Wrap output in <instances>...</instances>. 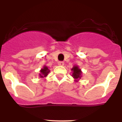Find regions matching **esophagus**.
<instances>
[{"mask_svg": "<svg viewBox=\"0 0 122 122\" xmlns=\"http://www.w3.org/2000/svg\"><path fill=\"white\" fill-rule=\"evenodd\" d=\"M58 65H60V66H63V65H64V62H62V61H60V62H58Z\"/></svg>", "mask_w": 122, "mask_h": 122, "instance_id": "34e87169", "label": "esophagus"}]
</instances>
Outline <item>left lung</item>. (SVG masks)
Wrapping results in <instances>:
<instances>
[{"label": "left lung", "instance_id": "obj_1", "mask_svg": "<svg viewBox=\"0 0 122 122\" xmlns=\"http://www.w3.org/2000/svg\"><path fill=\"white\" fill-rule=\"evenodd\" d=\"M71 70L73 71V76L74 79H77L80 78L81 75V70L78 68V66H74L73 68L71 69Z\"/></svg>", "mask_w": 122, "mask_h": 122}]
</instances>
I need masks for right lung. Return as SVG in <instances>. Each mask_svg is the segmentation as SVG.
<instances>
[{"label": "right lung", "instance_id": "add662e5", "mask_svg": "<svg viewBox=\"0 0 122 122\" xmlns=\"http://www.w3.org/2000/svg\"><path fill=\"white\" fill-rule=\"evenodd\" d=\"M49 71H49V70L48 69V68L47 67V66H44L43 68L41 70L40 72L41 74H40V76L41 77H45V76H46L48 75V74L49 73Z\"/></svg>", "mask_w": 122, "mask_h": 122}]
</instances>
